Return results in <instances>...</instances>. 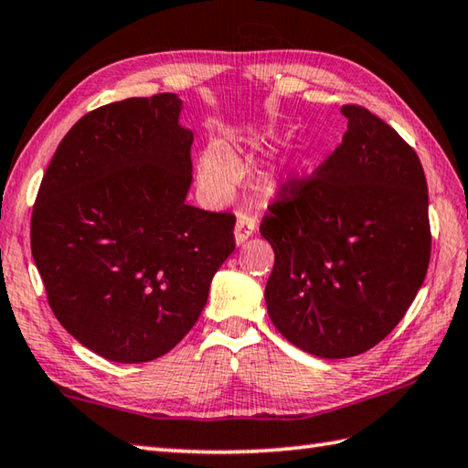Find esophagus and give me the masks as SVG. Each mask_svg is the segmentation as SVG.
Wrapping results in <instances>:
<instances>
[{
  "label": "esophagus",
  "instance_id": "34e87169",
  "mask_svg": "<svg viewBox=\"0 0 468 468\" xmlns=\"http://www.w3.org/2000/svg\"><path fill=\"white\" fill-rule=\"evenodd\" d=\"M256 232V220L250 218L248 214H240L236 220V228H234V238H236V244L240 246L244 244L248 238Z\"/></svg>",
  "mask_w": 468,
  "mask_h": 468
}]
</instances>
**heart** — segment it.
I'll use <instances>...</instances> for the list:
<instances>
[{"instance_id":"heart-1","label":"heart","mask_w":468,"mask_h":468,"mask_svg":"<svg viewBox=\"0 0 468 468\" xmlns=\"http://www.w3.org/2000/svg\"><path fill=\"white\" fill-rule=\"evenodd\" d=\"M236 167H240V161L236 159L234 151L222 145V143L212 141L199 154L197 179L209 196L220 199L230 194L236 177ZM262 181L271 192H282L284 186H287V169H284V164L272 165L264 174Z\"/></svg>"}]
</instances>
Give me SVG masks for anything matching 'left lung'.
Segmentation results:
<instances>
[{
    "label": "left lung",
    "instance_id": "left-lung-1",
    "mask_svg": "<svg viewBox=\"0 0 468 468\" xmlns=\"http://www.w3.org/2000/svg\"><path fill=\"white\" fill-rule=\"evenodd\" d=\"M341 112V145L311 179L289 184L261 224L274 250L269 317L292 346L325 359L378 346L402 321L431 261L416 151L367 109Z\"/></svg>",
    "mask_w": 468,
    "mask_h": 468
}]
</instances>
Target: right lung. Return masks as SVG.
I'll return each instance as SVG.
<instances>
[{
    "instance_id": "right-lung-1",
    "label": "right lung",
    "mask_w": 468,
    "mask_h": 468,
    "mask_svg": "<svg viewBox=\"0 0 468 468\" xmlns=\"http://www.w3.org/2000/svg\"><path fill=\"white\" fill-rule=\"evenodd\" d=\"M174 92L92 111L60 141L32 212V256L70 335L117 364L174 349L234 252V216L189 206L194 133Z\"/></svg>"
}]
</instances>
